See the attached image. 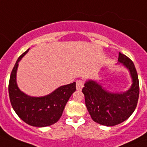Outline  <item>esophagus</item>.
Returning <instances> with one entry per match:
<instances>
[{"label":"esophagus","mask_w":147,"mask_h":147,"mask_svg":"<svg viewBox=\"0 0 147 147\" xmlns=\"http://www.w3.org/2000/svg\"><path fill=\"white\" fill-rule=\"evenodd\" d=\"M84 87V82L82 80H78L76 82V88L78 91H81Z\"/></svg>","instance_id":"1"}]
</instances>
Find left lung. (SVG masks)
I'll list each match as a JSON object with an SVG mask.
<instances>
[{"instance_id": "8db88e82", "label": "left lung", "mask_w": 147, "mask_h": 147, "mask_svg": "<svg viewBox=\"0 0 147 147\" xmlns=\"http://www.w3.org/2000/svg\"><path fill=\"white\" fill-rule=\"evenodd\" d=\"M118 64L130 72L132 85L127 91L109 92L96 80L88 79L82 92L85 105L92 120L101 125L114 126L125 121L134 113L139 98V80L134 62L119 53Z\"/></svg>"}]
</instances>
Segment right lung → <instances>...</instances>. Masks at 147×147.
Wrapping results in <instances>:
<instances>
[{"label": "right lung", "mask_w": 147, "mask_h": 147, "mask_svg": "<svg viewBox=\"0 0 147 147\" xmlns=\"http://www.w3.org/2000/svg\"><path fill=\"white\" fill-rule=\"evenodd\" d=\"M22 54L11 71L9 81V97L13 108L22 121L33 127H44L56 123L62 114L66 103L76 92V82L60 86L45 96L33 97L20 89L17 71L20 61L28 53Z\"/></svg>", "instance_id": "1"}]
</instances>
